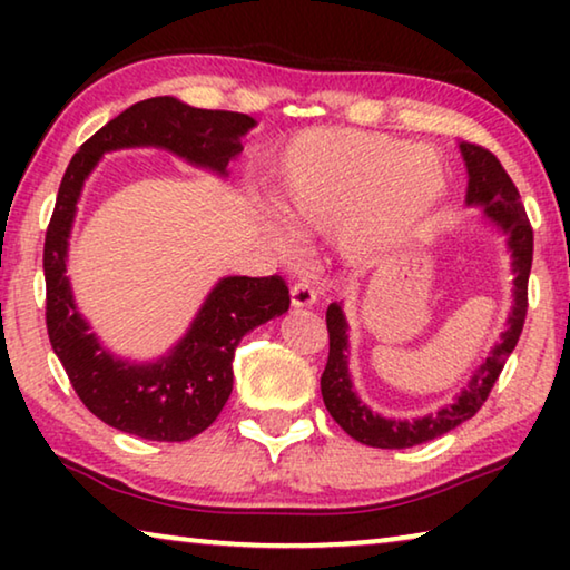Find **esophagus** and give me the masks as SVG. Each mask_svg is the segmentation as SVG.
<instances>
[{
  "label": "esophagus",
  "instance_id": "obj_1",
  "mask_svg": "<svg viewBox=\"0 0 570 570\" xmlns=\"http://www.w3.org/2000/svg\"><path fill=\"white\" fill-rule=\"evenodd\" d=\"M292 304L296 306V308H306V306H314L316 304V292H314V286L308 284V282H296L294 286H292Z\"/></svg>",
  "mask_w": 570,
  "mask_h": 570
}]
</instances>
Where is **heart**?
I'll return each instance as SVG.
<instances>
[{
  "label": "heart",
  "mask_w": 570,
  "mask_h": 570,
  "mask_svg": "<svg viewBox=\"0 0 570 570\" xmlns=\"http://www.w3.org/2000/svg\"><path fill=\"white\" fill-rule=\"evenodd\" d=\"M268 193L302 234H336L352 258L410 244L448 193L440 153L382 132L304 130L268 166Z\"/></svg>",
  "instance_id": "obj_1"
}]
</instances>
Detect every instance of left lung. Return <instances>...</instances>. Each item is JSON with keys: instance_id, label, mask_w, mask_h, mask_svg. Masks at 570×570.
<instances>
[{"instance_id": "left-lung-1", "label": "left lung", "mask_w": 570, "mask_h": 570, "mask_svg": "<svg viewBox=\"0 0 570 570\" xmlns=\"http://www.w3.org/2000/svg\"><path fill=\"white\" fill-rule=\"evenodd\" d=\"M460 153L468 166V206H480L493 224L508 236V248L513 256V312L508 316V330L485 356L468 387L458 394V400L435 414H424L417 420H392L372 412L356 397L352 374H350V336H346V320L342 304H330L326 308V330H330V360L322 374V397L336 424L346 435L360 440L362 445L382 450H402L430 442L445 432L455 430L458 424L478 414L482 402L488 400L490 390L503 372L505 360L515 350L525 324L528 312V276L533 264V228L520 204V193L510 180L505 168L493 153L475 146V142H460Z\"/></svg>"}]
</instances>
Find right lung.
I'll use <instances>...</instances> for the list:
<instances>
[{"label":"right lung","instance_id":"obj_1","mask_svg":"<svg viewBox=\"0 0 570 570\" xmlns=\"http://www.w3.org/2000/svg\"><path fill=\"white\" fill-rule=\"evenodd\" d=\"M256 120L244 112L200 110L170 95L130 105L85 140L67 166L45 236L47 334L67 377L95 417L142 440L183 442L214 424L234 390L238 342L288 312L282 276H226L210 288L186 336L158 362L135 364L110 354L77 312L67 246L85 180L102 153L166 148L193 166L228 176V160Z\"/></svg>","mask_w":570,"mask_h":570}]
</instances>
